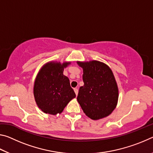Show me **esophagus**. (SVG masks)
I'll return each instance as SVG.
<instances>
[{
    "label": "esophagus",
    "mask_w": 153,
    "mask_h": 153,
    "mask_svg": "<svg viewBox=\"0 0 153 153\" xmlns=\"http://www.w3.org/2000/svg\"><path fill=\"white\" fill-rule=\"evenodd\" d=\"M74 92H75V93H76V96L78 94V89L77 88H74Z\"/></svg>",
    "instance_id": "1"
}]
</instances>
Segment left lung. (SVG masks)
Listing matches in <instances>:
<instances>
[{"mask_svg":"<svg viewBox=\"0 0 153 153\" xmlns=\"http://www.w3.org/2000/svg\"><path fill=\"white\" fill-rule=\"evenodd\" d=\"M83 69L84 86L79 88L77 102L84 113L93 120L107 117L117 104L119 90L113 71L98 61H77Z\"/></svg>","mask_w":153,"mask_h":153,"instance_id":"1","label":"left lung"}]
</instances>
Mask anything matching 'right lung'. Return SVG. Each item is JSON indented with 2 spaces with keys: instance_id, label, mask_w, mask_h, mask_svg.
<instances>
[{
  "instance_id": "right-lung-1",
  "label": "right lung",
  "mask_w": 153,
  "mask_h": 153,
  "mask_svg": "<svg viewBox=\"0 0 153 153\" xmlns=\"http://www.w3.org/2000/svg\"><path fill=\"white\" fill-rule=\"evenodd\" d=\"M70 63L51 61L44 65L38 72L33 86V95L38 107L44 113L60 114L76 97L69 78L63 75L64 68Z\"/></svg>"
}]
</instances>
